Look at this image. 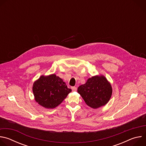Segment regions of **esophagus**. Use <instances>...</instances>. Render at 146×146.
I'll list each match as a JSON object with an SVG mask.
<instances>
[{
  "label": "esophagus",
  "instance_id": "1",
  "mask_svg": "<svg viewBox=\"0 0 146 146\" xmlns=\"http://www.w3.org/2000/svg\"><path fill=\"white\" fill-rule=\"evenodd\" d=\"M71 88H72V90L73 91H77V87H72Z\"/></svg>",
  "mask_w": 146,
  "mask_h": 146
}]
</instances>
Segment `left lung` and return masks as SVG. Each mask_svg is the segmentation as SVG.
I'll return each instance as SVG.
<instances>
[{"label": "left lung", "mask_w": 146, "mask_h": 146, "mask_svg": "<svg viewBox=\"0 0 146 146\" xmlns=\"http://www.w3.org/2000/svg\"><path fill=\"white\" fill-rule=\"evenodd\" d=\"M77 92L88 106L96 109L109 102L112 88L105 77L96 76L90 78L86 84L79 86Z\"/></svg>", "instance_id": "1"}]
</instances>
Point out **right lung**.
Wrapping results in <instances>:
<instances>
[{
    "instance_id": "right-lung-1",
    "label": "right lung",
    "mask_w": 146,
    "mask_h": 146,
    "mask_svg": "<svg viewBox=\"0 0 146 146\" xmlns=\"http://www.w3.org/2000/svg\"><path fill=\"white\" fill-rule=\"evenodd\" d=\"M72 91L62 78L52 74L41 76L35 82L33 92L35 100L40 105L47 109L58 106Z\"/></svg>"
}]
</instances>
